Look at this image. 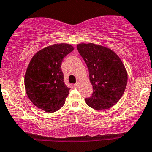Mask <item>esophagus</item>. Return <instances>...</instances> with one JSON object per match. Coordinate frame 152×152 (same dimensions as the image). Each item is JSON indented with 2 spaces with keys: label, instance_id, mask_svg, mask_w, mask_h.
Here are the masks:
<instances>
[{
  "label": "esophagus",
  "instance_id": "obj_1",
  "mask_svg": "<svg viewBox=\"0 0 152 152\" xmlns=\"http://www.w3.org/2000/svg\"><path fill=\"white\" fill-rule=\"evenodd\" d=\"M79 84H80L79 82H77L74 85V87H75V88H77L78 87H79Z\"/></svg>",
  "mask_w": 152,
  "mask_h": 152
}]
</instances>
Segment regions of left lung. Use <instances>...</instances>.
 <instances>
[{"label":"left lung","mask_w":152,"mask_h":152,"mask_svg":"<svg viewBox=\"0 0 152 152\" xmlns=\"http://www.w3.org/2000/svg\"><path fill=\"white\" fill-rule=\"evenodd\" d=\"M86 63L93 93L85 98L95 110L108 109L121 98L127 85V72L118 56L111 49L89 43L77 45Z\"/></svg>","instance_id":"left-lung-1"}]
</instances>
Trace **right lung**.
Here are the masks:
<instances>
[{
  "label": "right lung",
  "mask_w": 152,
  "mask_h": 152,
  "mask_svg": "<svg viewBox=\"0 0 152 152\" xmlns=\"http://www.w3.org/2000/svg\"><path fill=\"white\" fill-rule=\"evenodd\" d=\"M73 49L69 44H54L31 59L25 74L26 92L34 105L44 111H57L65 103L70 88L64 83L61 65Z\"/></svg>",
  "instance_id": "1"
}]
</instances>
